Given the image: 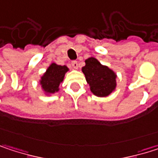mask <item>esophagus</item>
I'll return each instance as SVG.
<instances>
[{
    "label": "esophagus",
    "instance_id": "obj_1",
    "mask_svg": "<svg viewBox=\"0 0 158 158\" xmlns=\"http://www.w3.org/2000/svg\"><path fill=\"white\" fill-rule=\"evenodd\" d=\"M71 66H72L73 69H78V68H79V63H78L77 61H72V62H71Z\"/></svg>",
    "mask_w": 158,
    "mask_h": 158
}]
</instances>
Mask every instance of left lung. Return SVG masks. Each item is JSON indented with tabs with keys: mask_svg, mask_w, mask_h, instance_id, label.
Returning <instances> with one entry per match:
<instances>
[{
	"mask_svg": "<svg viewBox=\"0 0 158 158\" xmlns=\"http://www.w3.org/2000/svg\"><path fill=\"white\" fill-rule=\"evenodd\" d=\"M82 72L89 85L90 91L97 97H106L116 88V74L107 66L102 65L95 57L85 60Z\"/></svg>",
	"mask_w": 158,
	"mask_h": 158,
	"instance_id": "1",
	"label": "left lung"
}]
</instances>
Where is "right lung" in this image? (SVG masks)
<instances>
[{
	"label": "right lung",
	"instance_id": "add662e5",
	"mask_svg": "<svg viewBox=\"0 0 158 158\" xmlns=\"http://www.w3.org/2000/svg\"><path fill=\"white\" fill-rule=\"evenodd\" d=\"M68 71L69 68L67 66H60L56 63H52L48 67L40 79L41 87L46 94H53L59 90V85Z\"/></svg>",
	"mask_w": 158,
	"mask_h": 158
}]
</instances>
